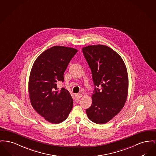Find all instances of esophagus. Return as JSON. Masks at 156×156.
Here are the masks:
<instances>
[{
  "label": "esophagus",
  "mask_w": 156,
  "mask_h": 156,
  "mask_svg": "<svg viewBox=\"0 0 156 156\" xmlns=\"http://www.w3.org/2000/svg\"><path fill=\"white\" fill-rule=\"evenodd\" d=\"M82 94L81 93H78V94H75V97L77 99H79V98H81L82 97Z\"/></svg>",
  "instance_id": "1"
}]
</instances>
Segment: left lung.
Segmentation results:
<instances>
[{
    "mask_svg": "<svg viewBox=\"0 0 156 156\" xmlns=\"http://www.w3.org/2000/svg\"><path fill=\"white\" fill-rule=\"evenodd\" d=\"M82 51L91 70L94 86L92 105L86 110L90 120L96 124H105L123 108L126 101L129 77L122 58L110 48L90 45Z\"/></svg>",
    "mask_w": 156,
    "mask_h": 156,
    "instance_id": "1",
    "label": "left lung"
}]
</instances>
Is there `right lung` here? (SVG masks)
Listing matches in <instances>:
<instances>
[{"instance_id": "obj_1", "label": "right lung", "mask_w": 156, "mask_h": 156, "mask_svg": "<svg viewBox=\"0 0 156 156\" xmlns=\"http://www.w3.org/2000/svg\"><path fill=\"white\" fill-rule=\"evenodd\" d=\"M77 50L55 46L36 59L29 80V93L33 108L50 123L58 124L67 118L73 101L69 91L58 90L57 83L64 81L63 74Z\"/></svg>"}]
</instances>
